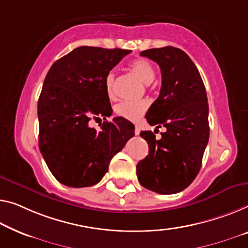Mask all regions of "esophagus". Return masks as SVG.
<instances>
[{"instance_id": "obj_1", "label": "esophagus", "mask_w": 248, "mask_h": 248, "mask_svg": "<svg viewBox=\"0 0 248 248\" xmlns=\"http://www.w3.org/2000/svg\"><path fill=\"white\" fill-rule=\"evenodd\" d=\"M135 134H136L137 136H138V135L140 134V128L138 127V125H136V127H135Z\"/></svg>"}]
</instances>
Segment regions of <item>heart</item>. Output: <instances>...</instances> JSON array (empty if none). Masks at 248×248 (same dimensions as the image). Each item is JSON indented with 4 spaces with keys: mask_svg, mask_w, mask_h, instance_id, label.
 Segmentation results:
<instances>
[{
    "mask_svg": "<svg viewBox=\"0 0 248 248\" xmlns=\"http://www.w3.org/2000/svg\"><path fill=\"white\" fill-rule=\"evenodd\" d=\"M130 69L135 75L139 78L142 82L149 84L155 79V69L153 64L146 59H137L130 63ZM114 84V73L109 72L106 76L105 87L106 92L109 98L114 97L113 92ZM149 103L146 100L141 101H123L116 107V112L118 116L124 118V119L137 121L141 118L143 113L147 111Z\"/></svg>",
    "mask_w": 248,
    "mask_h": 248,
    "instance_id": "heart-1",
    "label": "heart"
}]
</instances>
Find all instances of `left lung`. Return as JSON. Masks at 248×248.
Segmentation results:
<instances>
[{
	"label": "left lung",
	"mask_w": 248,
	"mask_h": 248,
	"mask_svg": "<svg viewBox=\"0 0 248 248\" xmlns=\"http://www.w3.org/2000/svg\"><path fill=\"white\" fill-rule=\"evenodd\" d=\"M140 55L160 66V93L146 119L156 128L164 125L166 131L160 139L153 131L140 132L149 155L137 165V176L147 189L176 194L189 186L201 170L209 139L206 89L194 62L178 47L149 49Z\"/></svg>",
	"instance_id": "8db88e82"
}]
</instances>
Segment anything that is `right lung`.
I'll return each instance as SVG.
<instances>
[{"label":"right lung","mask_w":248,"mask_h":248,"mask_svg":"<svg viewBox=\"0 0 248 248\" xmlns=\"http://www.w3.org/2000/svg\"><path fill=\"white\" fill-rule=\"evenodd\" d=\"M130 50L79 46L55 61L44 79L38 101L39 147L58 182L69 187L93 186L108 171L110 160L135 136L123 117L112 113L105 79Z\"/></svg>","instance_id":"obj_1"}]
</instances>
